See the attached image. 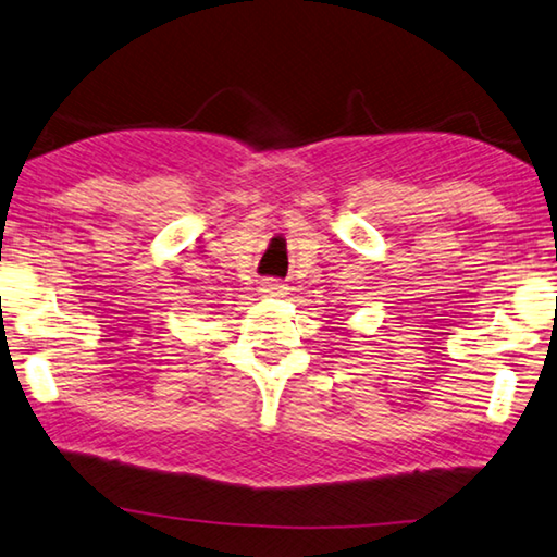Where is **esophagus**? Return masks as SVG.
I'll return each instance as SVG.
<instances>
[{
	"instance_id": "1",
	"label": "esophagus",
	"mask_w": 557,
	"mask_h": 557,
	"mask_svg": "<svg viewBox=\"0 0 557 557\" xmlns=\"http://www.w3.org/2000/svg\"><path fill=\"white\" fill-rule=\"evenodd\" d=\"M259 290L263 296H284V290H286V286L281 284L278 278H263L261 284H259Z\"/></svg>"
}]
</instances>
